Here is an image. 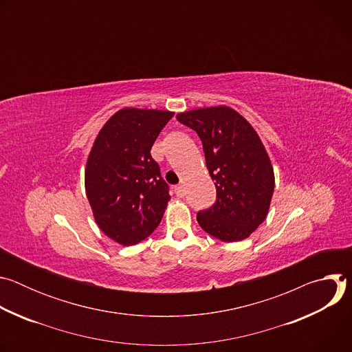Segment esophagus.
Instances as JSON below:
<instances>
[{"label":"esophagus","mask_w":352,"mask_h":352,"mask_svg":"<svg viewBox=\"0 0 352 352\" xmlns=\"http://www.w3.org/2000/svg\"><path fill=\"white\" fill-rule=\"evenodd\" d=\"M174 190H175V193H177V196H179V197H182V196H185V186L184 185H177L175 188H174Z\"/></svg>","instance_id":"1"}]
</instances>
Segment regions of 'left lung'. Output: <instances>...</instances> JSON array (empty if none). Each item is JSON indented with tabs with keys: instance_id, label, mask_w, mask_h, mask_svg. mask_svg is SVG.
<instances>
[{
	"instance_id": "8db88e82",
	"label": "left lung",
	"mask_w": 352,
	"mask_h": 352,
	"mask_svg": "<svg viewBox=\"0 0 352 352\" xmlns=\"http://www.w3.org/2000/svg\"><path fill=\"white\" fill-rule=\"evenodd\" d=\"M177 120L202 140L217 190L216 204L197 213L199 226L224 242L248 238L267 217L274 190L273 166L259 135L227 106L179 113Z\"/></svg>"
}]
</instances>
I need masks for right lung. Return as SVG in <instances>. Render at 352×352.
Returning a JSON list of instances; mask_svg holds the SVG:
<instances>
[{
  "instance_id": "add662e5",
  "label": "right lung",
  "mask_w": 352,
  "mask_h": 352,
  "mask_svg": "<svg viewBox=\"0 0 352 352\" xmlns=\"http://www.w3.org/2000/svg\"><path fill=\"white\" fill-rule=\"evenodd\" d=\"M173 111L125 107L97 133L85 189L98 228L120 245H135L160 224L170 200L150 148Z\"/></svg>"
}]
</instances>
